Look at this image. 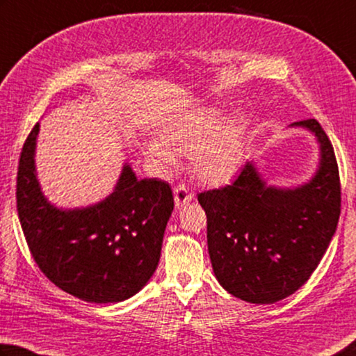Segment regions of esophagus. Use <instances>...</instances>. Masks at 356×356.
I'll return each mask as SVG.
<instances>
[{"label":"esophagus","mask_w":356,"mask_h":356,"mask_svg":"<svg viewBox=\"0 0 356 356\" xmlns=\"http://www.w3.org/2000/svg\"><path fill=\"white\" fill-rule=\"evenodd\" d=\"M193 197H195V196H193L191 191H188L186 185L179 184V185L174 186V202H176L177 207H182L185 204H188Z\"/></svg>","instance_id":"obj_1"}]
</instances>
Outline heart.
<instances>
[{"instance_id":"obj_1","label":"heart","mask_w":356,"mask_h":356,"mask_svg":"<svg viewBox=\"0 0 356 356\" xmlns=\"http://www.w3.org/2000/svg\"><path fill=\"white\" fill-rule=\"evenodd\" d=\"M225 120V112L215 107L182 115L165 127L163 141H147L146 156L161 170H171L176 152H193L191 171L200 182L227 184L241 166L245 126L241 118Z\"/></svg>"}]
</instances>
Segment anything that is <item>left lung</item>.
I'll return each mask as SVG.
<instances>
[{
  "instance_id": "left-lung-1",
  "label": "left lung",
  "mask_w": 356,
  "mask_h": 356,
  "mask_svg": "<svg viewBox=\"0 0 356 356\" xmlns=\"http://www.w3.org/2000/svg\"><path fill=\"white\" fill-rule=\"evenodd\" d=\"M293 126L321 143V166L296 190L266 186L245 163L234 182L197 195L207 215L213 270L230 294L274 303L305 283L330 244L341 215V182L332 141L314 118Z\"/></svg>"
}]
</instances>
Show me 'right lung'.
<instances>
[{
  "instance_id": "add662e5",
  "label": "right lung",
  "mask_w": 356,
  "mask_h": 356,
  "mask_svg": "<svg viewBox=\"0 0 356 356\" xmlns=\"http://www.w3.org/2000/svg\"><path fill=\"white\" fill-rule=\"evenodd\" d=\"M38 122L26 138L17 172V211L32 257L65 293L95 303L126 300L156 270L174 209L165 180L137 179L126 165L115 191L82 210H57L38 186Z\"/></svg>"
}]
</instances>
